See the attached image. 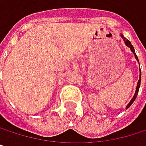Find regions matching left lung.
Here are the masks:
<instances>
[{
  "instance_id": "1",
  "label": "left lung",
  "mask_w": 146,
  "mask_h": 146,
  "mask_svg": "<svg viewBox=\"0 0 146 146\" xmlns=\"http://www.w3.org/2000/svg\"><path fill=\"white\" fill-rule=\"evenodd\" d=\"M121 35V37H122V39L123 40V41H124V43L125 44L129 47V48H130V50H131V51L133 53V55H134V57H135V59L137 60V62H139V59H138V56H137V55H136V53H135V51H134V48H133V44H131V42L129 40H127L123 35V34H121L120 35ZM140 80H141V72L139 71V81H138V84H137V87H136V90H135V93H134V95H133V98L131 99V101L129 102V103L127 105V106H126V109H128L130 106H131L132 104H133V102H134V100L136 99V97H137V95H138V93H139V86H140Z\"/></svg>"
}]
</instances>
